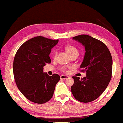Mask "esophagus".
Segmentation results:
<instances>
[{
    "label": "esophagus",
    "instance_id": "obj_1",
    "mask_svg": "<svg viewBox=\"0 0 123 123\" xmlns=\"http://www.w3.org/2000/svg\"><path fill=\"white\" fill-rule=\"evenodd\" d=\"M68 78H69L68 76L63 75L60 76V79H68Z\"/></svg>",
    "mask_w": 123,
    "mask_h": 123
}]
</instances>
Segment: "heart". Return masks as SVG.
<instances>
[{
    "label": "heart",
    "instance_id": "heart-1",
    "mask_svg": "<svg viewBox=\"0 0 123 123\" xmlns=\"http://www.w3.org/2000/svg\"><path fill=\"white\" fill-rule=\"evenodd\" d=\"M66 51H67V52L70 55V56H72V55L75 54H79L78 50L75 47L72 46V45H68V46H67L66 47ZM57 54V51H56L54 55L55 57H56V56ZM61 69L62 71H63V72H66L67 71V68L66 67H63L61 68Z\"/></svg>",
    "mask_w": 123,
    "mask_h": 123
}]
</instances>
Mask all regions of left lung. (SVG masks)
<instances>
[{
  "mask_svg": "<svg viewBox=\"0 0 123 123\" xmlns=\"http://www.w3.org/2000/svg\"><path fill=\"white\" fill-rule=\"evenodd\" d=\"M85 47L86 53L80 66V71L86 76H73L71 92L77 100L89 103L98 98L110 83L112 72V59L110 50L104 43L87 35L72 37Z\"/></svg>",
  "mask_w": 123,
  "mask_h": 123,
  "instance_id": "1",
  "label": "left lung"
}]
</instances>
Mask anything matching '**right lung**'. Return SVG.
Here are the masks:
<instances>
[{"label":"right lung","mask_w":123,"mask_h":123,"mask_svg":"<svg viewBox=\"0 0 123 123\" xmlns=\"http://www.w3.org/2000/svg\"><path fill=\"white\" fill-rule=\"evenodd\" d=\"M57 43L58 39L36 36L23 44L15 54L13 64L15 83L21 93L35 103L49 101L60 79L58 74L49 76L44 73L43 67L51 63L49 55Z\"/></svg>","instance_id":"right-lung-1"}]
</instances>
